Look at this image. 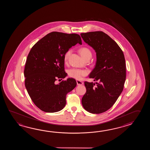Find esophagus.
Segmentation results:
<instances>
[{"label": "esophagus", "mask_w": 150, "mask_h": 150, "mask_svg": "<svg viewBox=\"0 0 150 150\" xmlns=\"http://www.w3.org/2000/svg\"><path fill=\"white\" fill-rule=\"evenodd\" d=\"M76 83H77L78 85H81L83 84V83L81 81H80V80H76Z\"/></svg>", "instance_id": "34e87169"}]
</instances>
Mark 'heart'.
Wrapping results in <instances>:
<instances>
[{
  "instance_id": "heart-1",
  "label": "heart",
  "mask_w": 150,
  "mask_h": 150,
  "mask_svg": "<svg viewBox=\"0 0 150 150\" xmlns=\"http://www.w3.org/2000/svg\"><path fill=\"white\" fill-rule=\"evenodd\" d=\"M71 52V50H69L66 52L64 56L65 61H67L69 56L70 55ZM79 52L81 55V56L84 59L88 57H92V52L88 48H85V47L81 48L79 50ZM68 74L69 76L72 78L76 79H79L81 78V76H86L87 74V72L86 71L79 69L73 68L69 70Z\"/></svg>"
}]
</instances>
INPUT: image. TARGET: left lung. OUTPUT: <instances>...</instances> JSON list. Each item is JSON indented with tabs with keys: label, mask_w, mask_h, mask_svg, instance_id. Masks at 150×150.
Segmentation results:
<instances>
[{
	"label": "left lung",
	"mask_w": 150,
	"mask_h": 150,
	"mask_svg": "<svg viewBox=\"0 0 150 150\" xmlns=\"http://www.w3.org/2000/svg\"><path fill=\"white\" fill-rule=\"evenodd\" d=\"M80 35L96 51V66L89 77L98 81L84 83L86 92L82 105L90 113L100 114L110 108L123 91L126 78L125 56L116 42L103 32Z\"/></svg>",
	"instance_id": "8db88e82"
}]
</instances>
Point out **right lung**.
<instances>
[{
	"label": "right lung",
	"instance_id": "add662e5",
	"mask_svg": "<svg viewBox=\"0 0 150 150\" xmlns=\"http://www.w3.org/2000/svg\"><path fill=\"white\" fill-rule=\"evenodd\" d=\"M82 45L79 35L51 32L38 41L29 53L24 76L29 96L38 108L47 112H59L66 105V96L76 87L74 78L59 83L67 76L64 56L72 46Z\"/></svg>",
	"mask_w": 150,
	"mask_h": 150
}]
</instances>
